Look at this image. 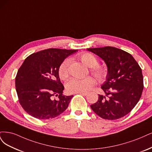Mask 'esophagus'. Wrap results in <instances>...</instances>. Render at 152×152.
Returning <instances> with one entry per match:
<instances>
[{
  "mask_svg": "<svg viewBox=\"0 0 152 152\" xmlns=\"http://www.w3.org/2000/svg\"><path fill=\"white\" fill-rule=\"evenodd\" d=\"M78 94H80V95H83V96H86V95H87V93H86V92H81V93H78Z\"/></svg>",
  "mask_w": 152,
  "mask_h": 152,
  "instance_id": "obj_1",
  "label": "esophagus"
}]
</instances>
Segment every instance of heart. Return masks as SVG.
Returning <instances> with one entry per match:
<instances>
[{"instance_id":"heart-1","label":"heart","mask_w":152,"mask_h":152,"mask_svg":"<svg viewBox=\"0 0 152 152\" xmlns=\"http://www.w3.org/2000/svg\"><path fill=\"white\" fill-rule=\"evenodd\" d=\"M81 62L85 66L90 67L91 72L99 80H104L107 75V71L105 68L99 65H96L98 60L96 57L90 53H83L78 56ZM68 64L69 60L64 61L58 67V76L62 80H66L69 76L68 72ZM96 84V80L94 77L88 76L83 79L70 80L66 85L67 91L71 94H78L81 92L88 91L91 88Z\"/></svg>"}]
</instances>
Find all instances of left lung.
Segmentation results:
<instances>
[{
	"instance_id": "8db88e82",
	"label": "left lung",
	"mask_w": 152,
	"mask_h": 152,
	"mask_svg": "<svg viewBox=\"0 0 152 152\" xmlns=\"http://www.w3.org/2000/svg\"><path fill=\"white\" fill-rule=\"evenodd\" d=\"M107 67L106 80L101 88L105 95L90 105L95 114L105 119L115 120L125 116L140 100L143 90L141 67L130 53L113 47L89 48Z\"/></svg>"
}]
</instances>
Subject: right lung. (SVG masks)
Returning a JSON list of instances; mask_svg holds the SVG:
<instances>
[{
    "label": "right lung",
    "instance_id": "obj_1",
    "mask_svg": "<svg viewBox=\"0 0 152 152\" xmlns=\"http://www.w3.org/2000/svg\"><path fill=\"white\" fill-rule=\"evenodd\" d=\"M77 50L48 48L28 56L16 77L19 102L27 113L38 119H49L65 111L73 97L62 95L64 87L58 74L65 58ZM54 96H57L56 100Z\"/></svg>",
    "mask_w": 152,
    "mask_h": 152
}]
</instances>
